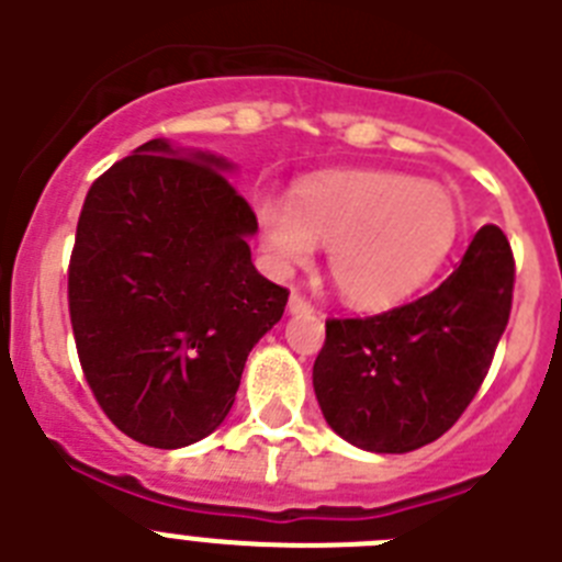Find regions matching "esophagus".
<instances>
[{"mask_svg":"<svg viewBox=\"0 0 562 562\" xmlns=\"http://www.w3.org/2000/svg\"><path fill=\"white\" fill-rule=\"evenodd\" d=\"M286 310H290V315H312V312H315V306H312L304 295H297V292H292Z\"/></svg>","mask_w":562,"mask_h":562,"instance_id":"1","label":"esophagus"}]
</instances>
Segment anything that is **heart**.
I'll return each mask as SVG.
<instances>
[{
  "label": "heart",
  "instance_id": "obj_1",
  "mask_svg": "<svg viewBox=\"0 0 562 562\" xmlns=\"http://www.w3.org/2000/svg\"><path fill=\"white\" fill-rule=\"evenodd\" d=\"M265 267L290 278L329 245V276L351 310L382 312L414 295L461 231L453 193L402 171L346 168L297 182L292 200L256 202Z\"/></svg>",
  "mask_w": 562,
  "mask_h": 562
}]
</instances>
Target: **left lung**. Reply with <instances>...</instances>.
Wrapping results in <instances>:
<instances>
[{
	"instance_id": "obj_1",
	"label": "left lung",
	"mask_w": 562,
	"mask_h": 562,
	"mask_svg": "<svg viewBox=\"0 0 562 562\" xmlns=\"http://www.w3.org/2000/svg\"><path fill=\"white\" fill-rule=\"evenodd\" d=\"M513 284L509 241L484 225L425 297L374 317L326 321L312 385L329 428L369 453H411L453 428L493 362Z\"/></svg>"
}]
</instances>
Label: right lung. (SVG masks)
Masks as SVG:
<instances>
[{"label": "right lung", "instance_id": "1", "mask_svg": "<svg viewBox=\"0 0 562 562\" xmlns=\"http://www.w3.org/2000/svg\"><path fill=\"white\" fill-rule=\"evenodd\" d=\"M233 162L166 137L92 182L69 261V321L103 414L177 450L220 428L247 355L290 292L252 267L256 213Z\"/></svg>", "mask_w": 562, "mask_h": 562}]
</instances>
